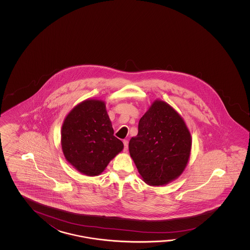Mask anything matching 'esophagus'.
<instances>
[{
    "mask_svg": "<svg viewBox=\"0 0 250 250\" xmlns=\"http://www.w3.org/2000/svg\"><path fill=\"white\" fill-rule=\"evenodd\" d=\"M123 145H124V152H127V146H128V142L127 140H123Z\"/></svg>",
    "mask_w": 250,
    "mask_h": 250,
    "instance_id": "esophagus-1",
    "label": "esophagus"
}]
</instances>
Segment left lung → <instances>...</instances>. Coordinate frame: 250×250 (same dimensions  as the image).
Listing matches in <instances>:
<instances>
[{"label": "left lung", "mask_w": 250, "mask_h": 250, "mask_svg": "<svg viewBox=\"0 0 250 250\" xmlns=\"http://www.w3.org/2000/svg\"><path fill=\"white\" fill-rule=\"evenodd\" d=\"M191 135L181 115L167 103L155 100L129 140V154L143 181L163 186L185 170L190 156Z\"/></svg>", "instance_id": "left-lung-1"}]
</instances>
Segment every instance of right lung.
Instances as JSON below:
<instances>
[{
    "label": "right lung",
    "mask_w": 250,
    "mask_h": 250,
    "mask_svg": "<svg viewBox=\"0 0 250 250\" xmlns=\"http://www.w3.org/2000/svg\"><path fill=\"white\" fill-rule=\"evenodd\" d=\"M104 102L87 99L75 106L64 120L62 148L76 170L97 176L122 152L123 143L113 136Z\"/></svg>",
    "instance_id": "right-lung-1"
}]
</instances>
